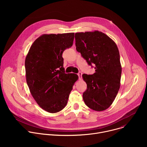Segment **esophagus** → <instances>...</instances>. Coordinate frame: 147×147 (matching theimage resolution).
I'll return each instance as SVG.
<instances>
[{
  "label": "esophagus",
  "mask_w": 147,
  "mask_h": 147,
  "mask_svg": "<svg viewBox=\"0 0 147 147\" xmlns=\"http://www.w3.org/2000/svg\"><path fill=\"white\" fill-rule=\"evenodd\" d=\"M77 75H78V78H79L80 80L81 79V78H82V73H81V72H78V74H77Z\"/></svg>",
  "instance_id": "1"
}]
</instances>
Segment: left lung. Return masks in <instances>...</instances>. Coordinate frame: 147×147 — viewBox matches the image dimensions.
<instances>
[{"mask_svg": "<svg viewBox=\"0 0 147 147\" xmlns=\"http://www.w3.org/2000/svg\"><path fill=\"white\" fill-rule=\"evenodd\" d=\"M75 39L77 51L95 69L91 75L82 74L87 86L83 100L94 111L105 110L113 103L120 86L121 67L117 47L108 35L98 31L77 32Z\"/></svg>", "mask_w": 147, "mask_h": 147, "instance_id": "obj_1", "label": "left lung"}]
</instances>
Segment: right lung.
I'll use <instances>...</instances> for the list:
<instances>
[{"mask_svg":"<svg viewBox=\"0 0 147 147\" xmlns=\"http://www.w3.org/2000/svg\"><path fill=\"white\" fill-rule=\"evenodd\" d=\"M74 33L44 34L38 38L26 56V80L30 92L44 110L63 109L78 76L66 74L62 54L72 47Z\"/></svg>","mask_w":147,"mask_h":147,"instance_id":"right-lung-1","label":"right lung"}]
</instances>
